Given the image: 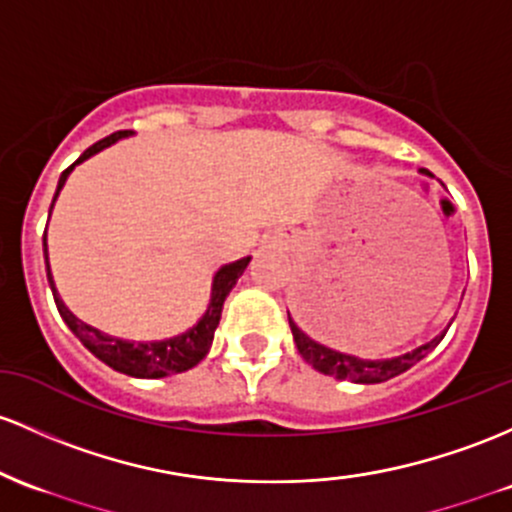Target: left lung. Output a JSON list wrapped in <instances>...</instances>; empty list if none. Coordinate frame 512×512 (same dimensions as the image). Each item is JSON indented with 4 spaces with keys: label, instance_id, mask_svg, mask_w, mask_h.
I'll list each match as a JSON object with an SVG mask.
<instances>
[{
    "label": "left lung",
    "instance_id": "obj_1",
    "mask_svg": "<svg viewBox=\"0 0 512 512\" xmlns=\"http://www.w3.org/2000/svg\"><path fill=\"white\" fill-rule=\"evenodd\" d=\"M289 325H291V333H294L296 347H299V355L306 359L313 369H318L320 374L335 376V379L340 381H355V384H379V381H386L391 379V376L406 372V369H411L418 359L428 355L432 347L445 338L447 333L445 330V333L437 335L435 340L425 342L423 347H418V350L413 352H406V355L401 357L359 359L355 355H345V352H338L333 350V347L323 345V342H318V338H308L299 325L291 320V316H289Z\"/></svg>",
    "mask_w": 512,
    "mask_h": 512
}]
</instances>
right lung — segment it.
Listing matches in <instances>:
<instances>
[{"label": "right lung", "instance_id": "right-lung-1", "mask_svg": "<svg viewBox=\"0 0 512 512\" xmlns=\"http://www.w3.org/2000/svg\"><path fill=\"white\" fill-rule=\"evenodd\" d=\"M123 136H128V131L111 133V136L101 138L94 145H89V148L84 150V153L77 157V160L72 162L63 174H60L55 199H58L60 189H63L67 182V174L75 170V165H80V162L87 160V157H92L94 153H99V150L109 148L111 143H116V140ZM50 209H53V206H50ZM43 255H46L48 260L46 233H43ZM247 262H250V257H243V260L230 262V265H223L218 269L216 277H213L209 308H206V313L199 318V323H196L194 328H189L187 333L182 335H174V338L157 340V342H128L121 338H111V335H104L101 330L92 328V325L82 323L80 318L72 316V313L67 311L63 299H60L58 291H55L53 277H50V267H48V282H50V289H53L55 306H58L60 316H63L67 328L80 338L82 345L87 347L94 357L101 359L104 364H109L111 369H116V372L121 374L138 376V379H162V376L187 372V369L196 367V364L206 357V352H209L213 342V333H216L218 328V320H221L223 301H226L230 289H233L235 282H238L240 274L245 272Z\"/></svg>", "mask_w": 512, "mask_h": 512}]
</instances>
